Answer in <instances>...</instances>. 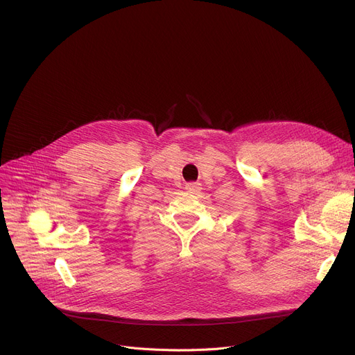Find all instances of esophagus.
<instances>
[{
    "label": "esophagus",
    "mask_w": 355,
    "mask_h": 355,
    "mask_svg": "<svg viewBox=\"0 0 355 355\" xmlns=\"http://www.w3.org/2000/svg\"><path fill=\"white\" fill-rule=\"evenodd\" d=\"M199 185H200V184H198V182H188V184L185 185V189H187L188 192H191V193H196V192L200 189Z\"/></svg>",
    "instance_id": "esophagus-1"
}]
</instances>
